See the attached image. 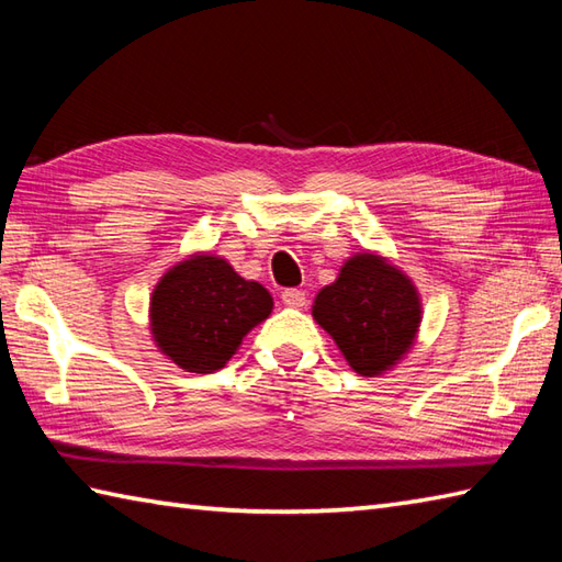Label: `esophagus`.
Segmentation results:
<instances>
[{
	"label": "esophagus",
	"instance_id": "esophagus-1",
	"mask_svg": "<svg viewBox=\"0 0 562 562\" xmlns=\"http://www.w3.org/2000/svg\"><path fill=\"white\" fill-rule=\"evenodd\" d=\"M282 302L292 306V308H302L306 306V292L304 290H296V288H290L282 292Z\"/></svg>",
	"mask_w": 562,
	"mask_h": 562
}]
</instances>
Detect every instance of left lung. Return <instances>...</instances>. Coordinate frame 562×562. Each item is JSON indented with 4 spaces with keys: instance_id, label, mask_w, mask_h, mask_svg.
Wrapping results in <instances>:
<instances>
[{
    "instance_id": "obj_1",
    "label": "left lung",
    "mask_w": 562,
    "mask_h": 562,
    "mask_svg": "<svg viewBox=\"0 0 562 562\" xmlns=\"http://www.w3.org/2000/svg\"><path fill=\"white\" fill-rule=\"evenodd\" d=\"M316 324L362 376L386 372L411 350L423 308L413 282L386 258L357 254L316 294Z\"/></svg>"
}]
</instances>
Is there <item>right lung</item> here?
<instances>
[{
	"mask_svg": "<svg viewBox=\"0 0 562 562\" xmlns=\"http://www.w3.org/2000/svg\"><path fill=\"white\" fill-rule=\"evenodd\" d=\"M272 312V296L217 256H190L159 280L149 318L157 348L186 372L212 374Z\"/></svg>",
	"mask_w": 562,
	"mask_h": 562,
	"instance_id": "add662e5",
	"label": "right lung"
}]
</instances>
